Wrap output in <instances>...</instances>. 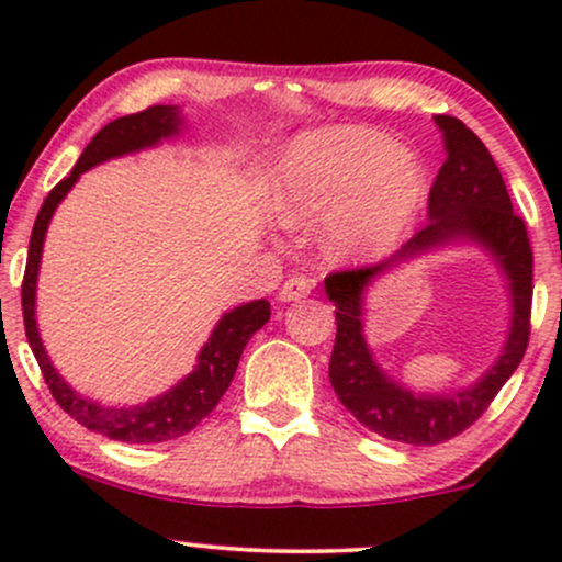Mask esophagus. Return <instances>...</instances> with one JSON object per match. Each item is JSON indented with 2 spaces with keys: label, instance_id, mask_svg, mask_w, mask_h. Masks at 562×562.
<instances>
[{
  "label": "esophagus",
  "instance_id": "34e87169",
  "mask_svg": "<svg viewBox=\"0 0 562 562\" xmlns=\"http://www.w3.org/2000/svg\"><path fill=\"white\" fill-rule=\"evenodd\" d=\"M312 290H314L312 277L295 274V277H290V280H285V285L280 288V301H301V299H306Z\"/></svg>",
  "mask_w": 562,
  "mask_h": 562
}]
</instances>
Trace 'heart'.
Listing matches in <instances>:
<instances>
[{"instance_id": "heart-1", "label": "heart", "mask_w": 562, "mask_h": 562, "mask_svg": "<svg viewBox=\"0 0 562 562\" xmlns=\"http://www.w3.org/2000/svg\"><path fill=\"white\" fill-rule=\"evenodd\" d=\"M428 179L423 164L367 126L303 132L277 158L269 209L282 227L322 222L333 259L391 254L420 211Z\"/></svg>"}]
</instances>
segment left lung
I'll list each match as a JSON object with an SVG mask.
<instances>
[{
  "label": "left lung",
  "instance_id": "8db88e82",
  "mask_svg": "<svg viewBox=\"0 0 562 562\" xmlns=\"http://www.w3.org/2000/svg\"><path fill=\"white\" fill-rule=\"evenodd\" d=\"M447 160L428 195L430 222L406 240L389 261L335 272L325 280L335 303V346L330 383L340 404L372 434L389 441L434 447L470 428L518 370L531 333L533 256L524 218L513 214V200L492 153L460 119L436 115ZM479 244L506 274L510 290V330L497 362L473 386L454 394H415L387 378L363 338V293L380 273L398 262L447 244Z\"/></svg>",
  "mask_w": 562,
  "mask_h": 562
}]
</instances>
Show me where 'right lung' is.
I'll return each instance as SVG.
<instances>
[{"label": "right lung", "mask_w": 562, "mask_h": 562, "mask_svg": "<svg viewBox=\"0 0 562 562\" xmlns=\"http://www.w3.org/2000/svg\"><path fill=\"white\" fill-rule=\"evenodd\" d=\"M184 128V115L177 105H153L147 111L124 115L115 119L108 126H102L94 134L92 142L83 147L79 164L74 171L63 179L60 184L53 187L47 200L42 203L38 211L34 232H31L29 243V261H25L23 274V322H25V338H29L31 351H34L42 375L47 380L49 391H53L55 402L81 423L83 428L102 434L113 441L126 443H160L171 441L190 434L203 417L211 415V409L229 389L232 378H235L237 362L243 357V348L269 322V301H250L243 306H235L232 312L222 314L216 322L214 333H211L209 344L200 348L198 364L190 375H184L177 385L169 391L160 393L156 398H147L145 404L134 406H108L100 402H92L89 396H81L66 383V378L55 370L49 362L47 351H44L42 338H38L36 327V280H38V263H42L44 237H47V227L53 222V214L63 198L68 195L70 187L79 182L83 171L94 169V166L105 164L111 158L128 156V153L147 150L156 147L164 139L177 137Z\"/></svg>", "instance_id": "right-lung-1"}]
</instances>
